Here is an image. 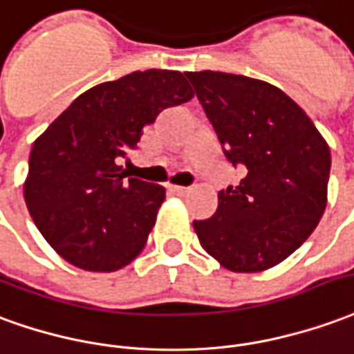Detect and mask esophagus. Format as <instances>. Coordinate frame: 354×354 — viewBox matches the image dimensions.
Wrapping results in <instances>:
<instances>
[{"label":"esophagus","instance_id":"obj_1","mask_svg":"<svg viewBox=\"0 0 354 354\" xmlns=\"http://www.w3.org/2000/svg\"><path fill=\"white\" fill-rule=\"evenodd\" d=\"M189 187H179V185H173L171 192L173 194H177V196H185L187 192H189Z\"/></svg>","mask_w":354,"mask_h":354}]
</instances>
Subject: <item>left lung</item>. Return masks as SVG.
Returning <instances> with one entry per match:
<instances>
[{
    "label": "left lung",
    "instance_id": "1",
    "mask_svg": "<svg viewBox=\"0 0 354 354\" xmlns=\"http://www.w3.org/2000/svg\"><path fill=\"white\" fill-rule=\"evenodd\" d=\"M230 164L244 179L194 221L205 252L232 272H261L317 229L328 202L330 149L310 118L274 85L227 72H185Z\"/></svg>",
    "mask_w": 354,
    "mask_h": 354
}]
</instances>
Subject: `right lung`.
Segmentation results:
<instances>
[{
	"mask_svg": "<svg viewBox=\"0 0 354 354\" xmlns=\"http://www.w3.org/2000/svg\"><path fill=\"white\" fill-rule=\"evenodd\" d=\"M192 97L181 72H131L82 93L34 141L24 200L64 261L114 272L142 252L165 189L127 177L120 162L162 110Z\"/></svg>",
	"mask_w": 354,
	"mask_h": 354,
	"instance_id": "1",
	"label": "right lung"
}]
</instances>
